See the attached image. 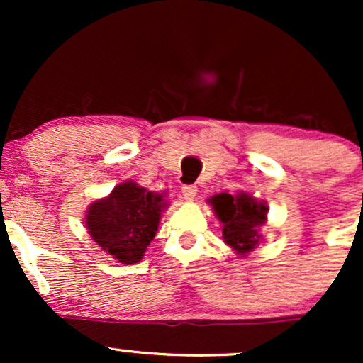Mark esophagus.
Returning a JSON list of instances; mask_svg holds the SVG:
<instances>
[{
  "label": "esophagus",
  "instance_id": "esophagus-1",
  "mask_svg": "<svg viewBox=\"0 0 363 363\" xmlns=\"http://www.w3.org/2000/svg\"><path fill=\"white\" fill-rule=\"evenodd\" d=\"M196 194H198V187L196 186H193V184L182 186V196H184V199H187V201L194 199Z\"/></svg>",
  "mask_w": 363,
  "mask_h": 363
}]
</instances>
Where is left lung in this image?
Returning a JSON list of instances; mask_svg holds the SVG:
<instances>
[{"label":"left lung","mask_w":363,"mask_h":363,"mask_svg":"<svg viewBox=\"0 0 363 363\" xmlns=\"http://www.w3.org/2000/svg\"><path fill=\"white\" fill-rule=\"evenodd\" d=\"M216 216L223 223V240L239 256H245L259 244V227L266 222L268 206L247 193L235 196L220 193L210 198Z\"/></svg>","instance_id":"left-lung-1"}]
</instances>
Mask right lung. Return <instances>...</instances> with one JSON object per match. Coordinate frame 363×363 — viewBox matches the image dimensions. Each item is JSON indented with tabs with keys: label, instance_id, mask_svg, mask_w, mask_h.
<instances>
[{
	"label": "right lung",
	"instance_id": "1",
	"mask_svg": "<svg viewBox=\"0 0 363 363\" xmlns=\"http://www.w3.org/2000/svg\"><path fill=\"white\" fill-rule=\"evenodd\" d=\"M164 208V196L126 181L107 198L91 203L86 211V230L114 259L133 264L141 261L155 237Z\"/></svg>",
	"mask_w": 363,
	"mask_h": 363
}]
</instances>
